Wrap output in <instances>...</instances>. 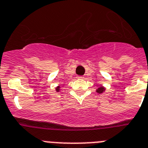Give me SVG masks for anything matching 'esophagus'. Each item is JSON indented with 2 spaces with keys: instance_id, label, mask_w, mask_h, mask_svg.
I'll use <instances>...</instances> for the list:
<instances>
[{
  "instance_id": "esophagus-1",
  "label": "esophagus",
  "mask_w": 148,
  "mask_h": 148,
  "mask_svg": "<svg viewBox=\"0 0 148 148\" xmlns=\"http://www.w3.org/2000/svg\"><path fill=\"white\" fill-rule=\"evenodd\" d=\"M77 78H79V79H83V77H77Z\"/></svg>"
}]
</instances>
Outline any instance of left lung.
<instances>
[{
	"mask_svg": "<svg viewBox=\"0 0 148 148\" xmlns=\"http://www.w3.org/2000/svg\"><path fill=\"white\" fill-rule=\"evenodd\" d=\"M105 90H106V88H105L103 86H102V87H99V88L97 89V92L99 93V94H101V93H102L103 91H105Z\"/></svg>",
	"mask_w": 148,
	"mask_h": 148,
	"instance_id": "8db88e82",
	"label": "left lung"
}]
</instances>
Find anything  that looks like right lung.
<instances>
[{
    "mask_svg": "<svg viewBox=\"0 0 148 148\" xmlns=\"http://www.w3.org/2000/svg\"><path fill=\"white\" fill-rule=\"evenodd\" d=\"M60 86H58V87L56 88V91H60Z\"/></svg>",
    "mask_w": 148,
    "mask_h": 148,
    "instance_id": "add662e5",
    "label": "right lung"
}]
</instances>
